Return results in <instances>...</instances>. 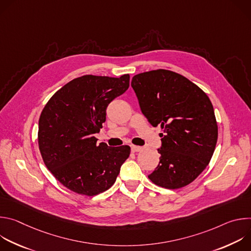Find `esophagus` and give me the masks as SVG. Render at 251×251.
I'll return each instance as SVG.
<instances>
[{
    "label": "esophagus",
    "instance_id": "34e87169",
    "mask_svg": "<svg viewBox=\"0 0 251 251\" xmlns=\"http://www.w3.org/2000/svg\"><path fill=\"white\" fill-rule=\"evenodd\" d=\"M131 151L133 153H136V152H140L142 151V147H139V146H135V145H132L131 146Z\"/></svg>",
    "mask_w": 251,
    "mask_h": 251
}]
</instances>
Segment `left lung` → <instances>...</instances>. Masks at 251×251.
Masks as SVG:
<instances>
[{
	"label": "left lung",
	"instance_id": "obj_1",
	"mask_svg": "<svg viewBox=\"0 0 251 251\" xmlns=\"http://www.w3.org/2000/svg\"><path fill=\"white\" fill-rule=\"evenodd\" d=\"M142 113L164 133L160 162L148 176L157 186L183 188L208 165L218 141V124L207 95L185 76L166 69L132 78Z\"/></svg>",
	"mask_w": 251,
	"mask_h": 251
}]
</instances>
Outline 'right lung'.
Here are the masks:
<instances>
[{"label":"right lung","mask_w":251,"mask_h":251,"mask_svg":"<svg viewBox=\"0 0 251 251\" xmlns=\"http://www.w3.org/2000/svg\"><path fill=\"white\" fill-rule=\"evenodd\" d=\"M130 75H83L57 90L39 120V147L47 168L65 188L92 197L116 181L130 147L96 144L94 134L106 120V108L129 87Z\"/></svg>","instance_id":"right-lung-1"}]
</instances>
